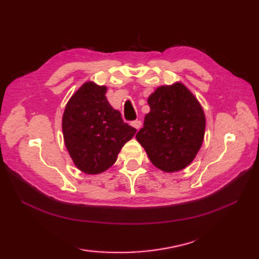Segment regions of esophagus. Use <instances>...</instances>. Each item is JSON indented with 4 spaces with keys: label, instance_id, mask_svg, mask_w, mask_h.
Returning <instances> with one entry per match:
<instances>
[{
    "label": "esophagus",
    "instance_id": "obj_1",
    "mask_svg": "<svg viewBox=\"0 0 259 259\" xmlns=\"http://www.w3.org/2000/svg\"><path fill=\"white\" fill-rule=\"evenodd\" d=\"M131 125H133L134 128H136L137 130H139L141 128V121H139V120L133 121V122H131Z\"/></svg>",
    "mask_w": 259,
    "mask_h": 259
}]
</instances>
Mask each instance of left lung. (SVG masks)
<instances>
[{"instance_id":"1","label":"left lung","mask_w":259,"mask_h":259,"mask_svg":"<svg viewBox=\"0 0 259 259\" xmlns=\"http://www.w3.org/2000/svg\"><path fill=\"white\" fill-rule=\"evenodd\" d=\"M150 112L136 138L153 166L164 172L185 169L203 141L206 118L197 98L181 82L161 85L148 98Z\"/></svg>"}]
</instances>
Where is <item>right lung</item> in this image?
Segmentation results:
<instances>
[{
	"label": "right lung",
	"instance_id": "right-lung-1",
	"mask_svg": "<svg viewBox=\"0 0 259 259\" xmlns=\"http://www.w3.org/2000/svg\"><path fill=\"white\" fill-rule=\"evenodd\" d=\"M106 93V85L88 81L70 98L63 112L65 147L75 167L88 175L111 167L137 131L110 106Z\"/></svg>",
	"mask_w": 259,
	"mask_h": 259
}]
</instances>
